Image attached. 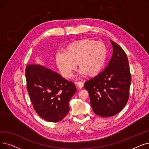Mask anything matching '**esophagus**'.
<instances>
[{"instance_id":"1","label":"esophagus","mask_w":149,"mask_h":149,"mask_svg":"<svg viewBox=\"0 0 149 149\" xmlns=\"http://www.w3.org/2000/svg\"><path fill=\"white\" fill-rule=\"evenodd\" d=\"M76 85H77V86H78L79 88L81 89V88H82L83 87L84 83H83V82H82V81H77V82H76Z\"/></svg>"}]
</instances>
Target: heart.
I'll use <instances>...</instances> for the list:
<instances>
[{"mask_svg": "<svg viewBox=\"0 0 149 149\" xmlns=\"http://www.w3.org/2000/svg\"><path fill=\"white\" fill-rule=\"evenodd\" d=\"M107 49L100 42L84 40L68 46L66 52L58 51L56 63L62 75L70 78L75 69L77 63L80 68L79 74L91 75L98 74L105 63Z\"/></svg>", "mask_w": 149, "mask_h": 149, "instance_id": "obj_1", "label": "heart"}]
</instances>
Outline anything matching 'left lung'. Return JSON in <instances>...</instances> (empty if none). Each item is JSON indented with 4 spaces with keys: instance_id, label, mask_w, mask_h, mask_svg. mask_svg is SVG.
Segmentation results:
<instances>
[{
    "instance_id": "obj_1",
    "label": "left lung",
    "mask_w": 149,
    "mask_h": 149,
    "mask_svg": "<svg viewBox=\"0 0 149 149\" xmlns=\"http://www.w3.org/2000/svg\"><path fill=\"white\" fill-rule=\"evenodd\" d=\"M110 41L113 53L107 66L84 85L94 112L102 117L114 116L124 108L132 81L125 52L118 44Z\"/></svg>"
}]
</instances>
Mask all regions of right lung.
<instances>
[{
    "instance_id": "right-lung-1",
    "label": "right lung",
    "mask_w": 149,
    "mask_h": 149,
    "mask_svg": "<svg viewBox=\"0 0 149 149\" xmlns=\"http://www.w3.org/2000/svg\"><path fill=\"white\" fill-rule=\"evenodd\" d=\"M27 89L37 114L49 122L63 120L69 111V102L77 91L72 81L42 66L27 64Z\"/></svg>"
}]
</instances>
